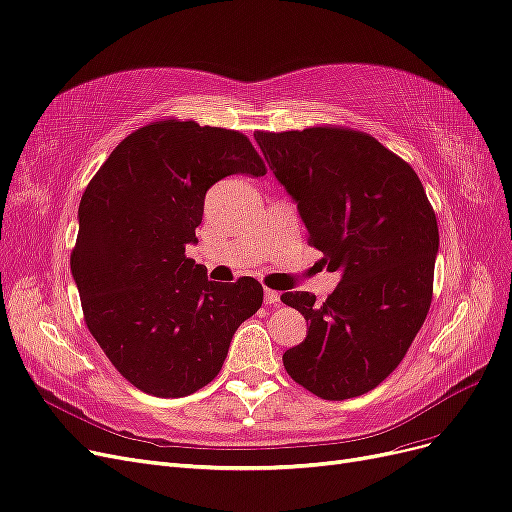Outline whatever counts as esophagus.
Listing matches in <instances>:
<instances>
[{"mask_svg": "<svg viewBox=\"0 0 512 512\" xmlns=\"http://www.w3.org/2000/svg\"><path fill=\"white\" fill-rule=\"evenodd\" d=\"M263 302L270 304V306H276L280 302V293L266 287V289H263Z\"/></svg>", "mask_w": 512, "mask_h": 512, "instance_id": "esophagus-1", "label": "esophagus"}]
</instances>
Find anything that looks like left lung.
<instances>
[{
	"instance_id": "1",
	"label": "left lung",
	"mask_w": 512,
	"mask_h": 512,
	"mask_svg": "<svg viewBox=\"0 0 512 512\" xmlns=\"http://www.w3.org/2000/svg\"><path fill=\"white\" fill-rule=\"evenodd\" d=\"M255 140L298 202L308 244L340 272L323 304L308 291L280 295L308 323L285 370L321 400L357 398L400 366L430 310L434 208L417 172L364 131L321 125Z\"/></svg>"
}]
</instances>
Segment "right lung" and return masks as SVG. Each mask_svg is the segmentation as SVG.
Returning <instances> with one entry per match:
<instances>
[{
    "instance_id": "right-lung-1",
    "label": "right lung",
    "mask_w": 512,
    "mask_h": 512,
    "mask_svg": "<svg viewBox=\"0 0 512 512\" xmlns=\"http://www.w3.org/2000/svg\"><path fill=\"white\" fill-rule=\"evenodd\" d=\"M229 174H266L249 138L161 119L121 140L82 193L70 257L82 315L110 364L157 398L206 387L263 302L255 278L214 283L185 255L206 191Z\"/></svg>"
}]
</instances>
